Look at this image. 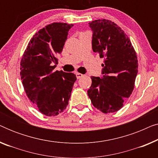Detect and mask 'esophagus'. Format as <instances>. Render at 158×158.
Returning <instances> with one entry per match:
<instances>
[{"mask_svg":"<svg viewBox=\"0 0 158 158\" xmlns=\"http://www.w3.org/2000/svg\"><path fill=\"white\" fill-rule=\"evenodd\" d=\"M75 75H76V77L77 79H80V78H81L82 77H83V75L81 74V73H76V74Z\"/></svg>","mask_w":158,"mask_h":158,"instance_id":"esophagus-1","label":"esophagus"}]
</instances>
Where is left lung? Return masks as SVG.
I'll use <instances>...</instances> for the list:
<instances>
[{"mask_svg": "<svg viewBox=\"0 0 158 158\" xmlns=\"http://www.w3.org/2000/svg\"><path fill=\"white\" fill-rule=\"evenodd\" d=\"M93 31L92 49L103 57L101 77L91 76L88 95L92 104L104 114L121 109L135 87L138 73L136 52L124 31L111 21L88 23Z\"/></svg>", "mask_w": 158, "mask_h": 158, "instance_id": "obj_1", "label": "left lung"}]
</instances>
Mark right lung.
<instances>
[{"instance_id": "1", "label": "right lung", "mask_w": 158, "mask_h": 158, "mask_svg": "<svg viewBox=\"0 0 158 158\" xmlns=\"http://www.w3.org/2000/svg\"><path fill=\"white\" fill-rule=\"evenodd\" d=\"M73 24L52 23L40 29L21 61V79L28 98L45 116H57L68 105L76 81L74 73L54 70Z\"/></svg>"}]
</instances>
